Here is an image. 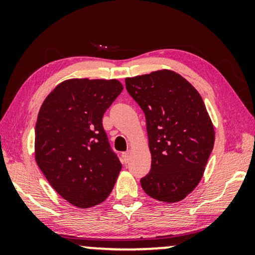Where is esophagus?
<instances>
[{
  "mask_svg": "<svg viewBox=\"0 0 255 255\" xmlns=\"http://www.w3.org/2000/svg\"><path fill=\"white\" fill-rule=\"evenodd\" d=\"M122 156H123L124 162H128V160H130V152H128V151L123 152V153H122Z\"/></svg>",
  "mask_w": 255,
  "mask_h": 255,
  "instance_id": "esophagus-1",
  "label": "esophagus"
}]
</instances>
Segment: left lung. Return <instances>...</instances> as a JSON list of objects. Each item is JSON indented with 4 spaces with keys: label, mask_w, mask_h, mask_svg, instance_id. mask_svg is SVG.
Instances as JSON below:
<instances>
[{
    "label": "left lung",
    "mask_w": 255,
    "mask_h": 255,
    "mask_svg": "<svg viewBox=\"0 0 255 255\" xmlns=\"http://www.w3.org/2000/svg\"><path fill=\"white\" fill-rule=\"evenodd\" d=\"M125 86L146 118L152 165L140 180L142 189L167 203L183 200L201 181L214 148V125L203 100L168 69L128 78Z\"/></svg>",
    "instance_id": "8db88e82"
}]
</instances>
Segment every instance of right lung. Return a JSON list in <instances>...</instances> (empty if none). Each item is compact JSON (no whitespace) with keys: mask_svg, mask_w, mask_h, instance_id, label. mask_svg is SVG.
I'll list each match as a JSON object with an SVG mask.
<instances>
[{"mask_svg":"<svg viewBox=\"0 0 255 255\" xmlns=\"http://www.w3.org/2000/svg\"><path fill=\"white\" fill-rule=\"evenodd\" d=\"M122 90L117 80H67L45 99L38 114L37 165L52 188L78 208L102 203L122 169L102 124Z\"/></svg>","mask_w":255,"mask_h":255,"instance_id":"obj_1","label":"right lung"}]
</instances>
